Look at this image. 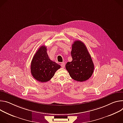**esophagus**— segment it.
Here are the masks:
<instances>
[{
    "label": "esophagus",
    "mask_w": 123,
    "mask_h": 123,
    "mask_svg": "<svg viewBox=\"0 0 123 123\" xmlns=\"http://www.w3.org/2000/svg\"><path fill=\"white\" fill-rule=\"evenodd\" d=\"M61 65L62 68H63L65 66V63L64 62H62L61 64Z\"/></svg>",
    "instance_id": "obj_1"
}]
</instances>
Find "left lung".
Here are the masks:
<instances>
[{"label":"left lung","instance_id":"obj_1","mask_svg":"<svg viewBox=\"0 0 123 123\" xmlns=\"http://www.w3.org/2000/svg\"><path fill=\"white\" fill-rule=\"evenodd\" d=\"M71 55L72 62H67L65 65L70 77L80 82L87 80L93 73L94 65L84 43L75 40L72 45Z\"/></svg>","mask_w":123,"mask_h":123}]
</instances>
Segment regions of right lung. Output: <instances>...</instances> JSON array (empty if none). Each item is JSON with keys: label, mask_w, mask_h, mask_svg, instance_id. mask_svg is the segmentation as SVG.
<instances>
[{"label": "right lung", "mask_w": 123, "mask_h": 123, "mask_svg": "<svg viewBox=\"0 0 123 123\" xmlns=\"http://www.w3.org/2000/svg\"><path fill=\"white\" fill-rule=\"evenodd\" d=\"M60 68V65L49 59L46 47L43 45L39 47L33 58L31 72L36 80L44 83L51 79Z\"/></svg>", "instance_id": "add662e5"}]
</instances>
